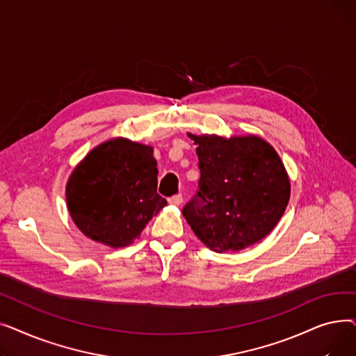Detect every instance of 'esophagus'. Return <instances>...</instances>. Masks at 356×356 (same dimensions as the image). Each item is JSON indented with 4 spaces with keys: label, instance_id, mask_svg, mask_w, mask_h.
Listing matches in <instances>:
<instances>
[{
    "label": "esophagus",
    "instance_id": "obj_1",
    "mask_svg": "<svg viewBox=\"0 0 356 356\" xmlns=\"http://www.w3.org/2000/svg\"><path fill=\"white\" fill-rule=\"evenodd\" d=\"M181 202H183L181 195H175V196H172V197H168V203L175 204V207H179V204H181Z\"/></svg>",
    "mask_w": 356,
    "mask_h": 356
}]
</instances>
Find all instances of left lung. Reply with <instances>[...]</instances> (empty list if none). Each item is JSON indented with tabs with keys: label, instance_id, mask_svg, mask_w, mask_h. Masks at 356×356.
Instances as JSON below:
<instances>
[{
	"label": "left lung",
	"instance_id": "1",
	"mask_svg": "<svg viewBox=\"0 0 356 356\" xmlns=\"http://www.w3.org/2000/svg\"><path fill=\"white\" fill-rule=\"evenodd\" d=\"M188 136L197 145L200 179L181 212L196 236L216 252L266 238L290 199V180L273 145L257 136Z\"/></svg>",
	"mask_w": 356,
	"mask_h": 356
}]
</instances>
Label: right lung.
I'll use <instances>...</instances> for the list:
<instances>
[{"mask_svg": "<svg viewBox=\"0 0 356 356\" xmlns=\"http://www.w3.org/2000/svg\"><path fill=\"white\" fill-rule=\"evenodd\" d=\"M157 175L153 147L127 138L99 144L67 180L73 222L104 245L128 247L167 204L157 193Z\"/></svg>", "mask_w": 356, "mask_h": 356, "instance_id": "right-lung-1", "label": "right lung"}]
</instances>
